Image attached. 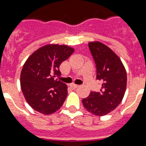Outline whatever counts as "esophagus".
Masks as SVG:
<instances>
[{"label": "esophagus", "mask_w": 146, "mask_h": 146, "mask_svg": "<svg viewBox=\"0 0 146 146\" xmlns=\"http://www.w3.org/2000/svg\"><path fill=\"white\" fill-rule=\"evenodd\" d=\"M70 86L73 89H76V88L78 87V85H76V84H72L70 85Z\"/></svg>", "instance_id": "esophagus-1"}]
</instances>
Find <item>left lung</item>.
Returning <instances> with one entry per match:
<instances>
[{
    "label": "left lung",
    "instance_id": "1",
    "mask_svg": "<svg viewBox=\"0 0 146 146\" xmlns=\"http://www.w3.org/2000/svg\"><path fill=\"white\" fill-rule=\"evenodd\" d=\"M89 47L97 68V79L102 82L99 92H91L82 100L86 111L98 116L107 115L123 100L127 88V72L116 54L100 41H91Z\"/></svg>",
    "mask_w": 146,
    "mask_h": 146
}]
</instances>
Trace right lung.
Returning <instances> with one entry per match:
<instances>
[{"mask_svg": "<svg viewBox=\"0 0 146 146\" xmlns=\"http://www.w3.org/2000/svg\"><path fill=\"white\" fill-rule=\"evenodd\" d=\"M74 52L67 45L48 44L27 59L20 74V86L26 101L44 115L57 111L68 95L65 84L54 79L60 76V65Z\"/></svg>", "mask_w": 146, "mask_h": 146, "instance_id": "1", "label": "right lung"}]
</instances>
